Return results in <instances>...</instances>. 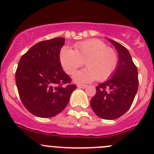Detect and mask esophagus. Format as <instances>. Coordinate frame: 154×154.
<instances>
[{
	"instance_id": "esophagus-1",
	"label": "esophagus",
	"mask_w": 154,
	"mask_h": 154,
	"mask_svg": "<svg viewBox=\"0 0 154 154\" xmlns=\"http://www.w3.org/2000/svg\"><path fill=\"white\" fill-rule=\"evenodd\" d=\"M77 87L78 88H85V87H87V85H85V84H77Z\"/></svg>"
}]
</instances>
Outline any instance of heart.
Returning a JSON list of instances; mask_svg holds the SVG:
<instances>
[{
  "mask_svg": "<svg viewBox=\"0 0 154 154\" xmlns=\"http://www.w3.org/2000/svg\"><path fill=\"white\" fill-rule=\"evenodd\" d=\"M60 61L65 72L73 74L77 68L87 65L86 68L74 76L78 83H90L96 79L105 81L115 72L118 64V55L113 48L103 41L91 39L74 44V50L63 47L60 52Z\"/></svg>",
  "mask_w": 154,
  "mask_h": 154,
  "instance_id": "heart-1",
  "label": "heart"
}]
</instances>
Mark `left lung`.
Here are the masks:
<instances>
[{
  "label": "left lung",
  "mask_w": 154,
  "mask_h": 154,
  "mask_svg": "<svg viewBox=\"0 0 154 154\" xmlns=\"http://www.w3.org/2000/svg\"><path fill=\"white\" fill-rule=\"evenodd\" d=\"M119 55L114 74L107 81L96 87L97 93L91 100V106L98 117L114 120L130 109L137 92L138 71L127 48L117 41L108 39Z\"/></svg>",
  "instance_id": "8db88e82"
}]
</instances>
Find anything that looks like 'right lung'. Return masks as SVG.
<instances>
[{
  "label": "right lung",
  "mask_w": 154,
  "mask_h": 154,
  "mask_svg": "<svg viewBox=\"0 0 154 154\" xmlns=\"http://www.w3.org/2000/svg\"><path fill=\"white\" fill-rule=\"evenodd\" d=\"M63 37L43 41L19 60L15 80L23 106L37 117L56 116L66 107L77 86L63 70L60 51Z\"/></svg>",
  "instance_id": "right-lung-1"
}]
</instances>
